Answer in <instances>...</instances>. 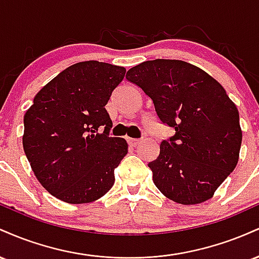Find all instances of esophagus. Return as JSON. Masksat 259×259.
<instances>
[{"label": "esophagus", "mask_w": 259, "mask_h": 259, "mask_svg": "<svg viewBox=\"0 0 259 259\" xmlns=\"http://www.w3.org/2000/svg\"><path fill=\"white\" fill-rule=\"evenodd\" d=\"M126 141H127V144L130 145V146L135 147L136 145L140 144V141H141V139H130V138H129V139L126 140Z\"/></svg>", "instance_id": "esophagus-1"}]
</instances>
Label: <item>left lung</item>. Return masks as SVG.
Here are the masks:
<instances>
[{
	"instance_id": "8db88e82",
	"label": "left lung",
	"mask_w": 259,
	"mask_h": 259,
	"mask_svg": "<svg viewBox=\"0 0 259 259\" xmlns=\"http://www.w3.org/2000/svg\"><path fill=\"white\" fill-rule=\"evenodd\" d=\"M126 79L152 100L162 124L175 130L148 163L154 185L177 203L212 198L236 167L242 141L239 111L224 88L177 59L146 61L127 70Z\"/></svg>"
}]
</instances>
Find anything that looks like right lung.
<instances>
[{"label": "right lung", "instance_id": "obj_1", "mask_svg": "<svg viewBox=\"0 0 259 259\" xmlns=\"http://www.w3.org/2000/svg\"><path fill=\"white\" fill-rule=\"evenodd\" d=\"M125 72L97 61L73 64L44 86L26 111L25 156L41 185L59 200L89 203L114 184L127 144L109 136L105 106Z\"/></svg>", "mask_w": 259, "mask_h": 259}]
</instances>
